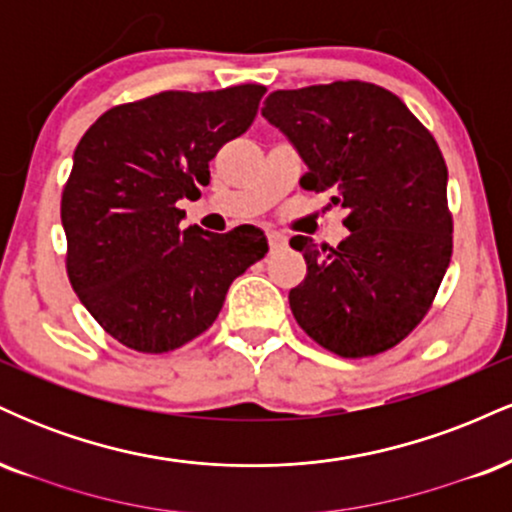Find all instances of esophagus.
<instances>
[{
  "mask_svg": "<svg viewBox=\"0 0 512 512\" xmlns=\"http://www.w3.org/2000/svg\"><path fill=\"white\" fill-rule=\"evenodd\" d=\"M267 240H269V248H272V250H279V248H284V245H286V238L281 236L279 231H267Z\"/></svg>",
  "mask_w": 512,
  "mask_h": 512,
  "instance_id": "1",
  "label": "esophagus"
}]
</instances>
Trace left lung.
Instances as JSON below:
<instances>
[{
  "label": "left lung",
  "instance_id": "obj_1",
  "mask_svg": "<svg viewBox=\"0 0 512 512\" xmlns=\"http://www.w3.org/2000/svg\"><path fill=\"white\" fill-rule=\"evenodd\" d=\"M262 115L308 166L301 187L349 209L337 248L293 236L308 274L289 293L301 330L344 358L383 354L431 310L452 257L448 166L395 93L368 81L274 91Z\"/></svg>",
  "mask_w": 512,
  "mask_h": 512
}]
</instances>
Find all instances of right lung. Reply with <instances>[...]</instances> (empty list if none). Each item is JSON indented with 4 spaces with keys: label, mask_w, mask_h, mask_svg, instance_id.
<instances>
[{
    "label": "right lung",
    "mask_w": 512,
    "mask_h": 512,
    "mask_svg": "<svg viewBox=\"0 0 512 512\" xmlns=\"http://www.w3.org/2000/svg\"><path fill=\"white\" fill-rule=\"evenodd\" d=\"M267 88L161 91L86 129L62 190L69 284L122 346L168 354L207 332L228 286L267 255L260 228L182 231V197L209 185V161L255 122Z\"/></svg>",
    "instance_id": "add662e5"
}]
</instances>
